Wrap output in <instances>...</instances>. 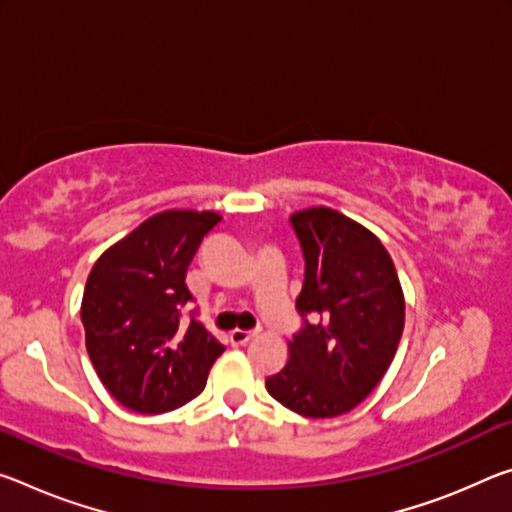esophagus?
I'll return each mask as SVG.
<instances>
[{
    "mask_svg": "<svg viewBox=\"0 0 512 512\" xmlns=\"http://www.w3.org/2000/svg\"><path fill=\"white\" fill-rule=\"evenodd\" d=\"M255 337V332H250V330H239V328H234L232 332H230V342L234 344V346H241V344H248L250 339Z\"/></svg>",
    "mask_w": 512,
    "mask_h": 512,
    "instance_id": "esophagus-1",
    "label": "esophagus"
}]
</instances>
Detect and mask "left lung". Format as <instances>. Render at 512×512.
<instances>
[{
    "instance_id": "left-lung-1",
    "label": "left lung",
    "mask_w": 512,
    "mask_h": 512,
    "mask_svg": "<svg viewBox=\"0 0 512 512\" xmlns=\"http://www.w3.org/2000/svg\"><path fill=\"white\" fill-rule=\"evenodd\" d=\"M305 255L296 307L310 316L289 360L266 378L275 401L328 419L367 399L392 364L405 326L399 273L376 234L330 207L291 214Z\"/></svg>"
}]
</instances>
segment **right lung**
Listing matches in <instances>:
<instances>
[{"mask_svg":"<svg viewBox=\"0 0 512 512\" xmlns=\"http://www.w3.org/2000/svg\"><path fill=\"white\" fill-rule=\"evenodd\" d=\"M221 214L164 209L109 246L88 273L81 298L86 351L107 392L141 415L175 410L205 389L225 346L198 319L186 269Z\"/></svg>","mask_w":512,"mask_h":512,"instance_id":"1","label":"right lung"}]
</instances>
